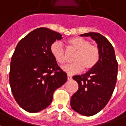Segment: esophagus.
Instances as JSON below:
<instances>
[{"mask_svg":"<svg viewBox=\"0 0 126 126\" xmlns=\"http://www.w3.org/2000/svg\"><path fill=\"white\" fill-rule=\"evenodd\" d=\"M72 76L67 74V80H72Z\"/></svg>","mask_w":126,"mask_h":126,"instance_id":"obj_1","label":"esophagus"}]
</instances>
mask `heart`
<instances>
[{"label":"heart","mask_w":126,"mask_h":126,"mask_svg":"<svg viewBox=\"0 0 126 126\" xmlns=\"http://www.w3.org/2000/svg\"><path fill=\"white\" fill-rule=\"evenodd\" d=\"M68 49L76 51L72 57L73 63L63 66V69L69 74L94 69L100 61V52L99 48L91 44L87 39L81 37H74L66 41ZM50 53L59 64L65 62V51L60 42H54L50 45Z\"/></svg>","instance_id":"b5f03b06"}]
</instances>
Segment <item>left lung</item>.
<instances>
[{
	"mask_svg": "<svg viewBox=\"0 0 126 126\" xmlns=\"http://www.w3.org/2000/svg\"><path fill=\"white\" fill-rule=\"evenodd\" d=\"M82 37H91L100 49L97 65L82 75L73 76L78 89L71 97L72 109L80 115L92 116L102 110L112 96L117 78L118 63L114 48L107 39L97 32H87Z\"/></svg>",
	"mask_w": 126,
	"mask_h": 126,
	"instance_id": "1",
	"label": "left lung"
}]
</instances>
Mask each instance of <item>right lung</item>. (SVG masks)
<instances>
[{
	"mask_svg": "<svg viewBox=\"0 0 126 126\" xmlns=\"http://www.w3.org/2000/svg\"><path fill=\"white\" fill-rule=\"evenodd\" d=\"M62 35L47 29L33 30L20 40L11 57L9 84L14 98L24 110L37 112L52 102L57 89L67 76L50 53V45Z\"/></svg>",
	"mask_w": 126,
	"mask_h": 126,
	"instance_id": "1",
	"label": "right lung"
}]
</instances>
